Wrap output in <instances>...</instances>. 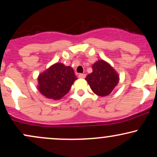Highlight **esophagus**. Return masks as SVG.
<instances>
[{"mask_svg": "<svg viewBox=\"0 0 157 157\" xmlns=\"http://www.w3.org/2000/svg\"><path fill=\"white\" fill-rule=\"evenodd\" d=\"M78 77H80V78H85V77H86V75H85V74H79Z\"/></svg>", "mask_w": 157, "mask_h": 157, "instance_id": "34e87169", "label": "esophagus"}]
</instances>
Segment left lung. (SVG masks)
<instances>
[{"instance_id":"8db88e82","label":"left lung","mask_w":157,"mask_h":157,"mask_svg":"<svg viewBox=\"0 0 157 157\" xmlns=\"http://www.w3.org/2000/svg\"><path fill=\"white\" fill-rule=\"evenodd\" d=\"M93 71L86 77L91 89L96 94L108 96L116 87L119 76L109 63L100 60L92 65Z\"/></svg>"}]
</instances>
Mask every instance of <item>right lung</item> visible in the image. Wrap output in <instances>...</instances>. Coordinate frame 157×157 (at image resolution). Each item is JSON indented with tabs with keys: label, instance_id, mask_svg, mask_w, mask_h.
<instances>
[{
	"label": "right lung",
	"instance_id": "add662e5",
	"mask_svg": "<svg viewBox=\"0 0 157 157\" xmlns=\"http://www.w3.org/2000/svg\"><path fill=\"white\" fill-rule=\"evenodd\" d=\"M40 92L48 99L57 100L69 91L77 77L73 68L57 63L38 77Z\"/></svg>",
	"mask_w": 157,
	"mask_h": 157
}]
</instances>
